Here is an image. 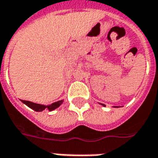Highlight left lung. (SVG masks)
I'll use <instances>...</instances> for the list:
<instances>
[{
	"instance_id": "8db88e82",
	"label": "left lung",
	"mask_w": 158,
	"mask_h": 158,
	"mask_svg": "<svg viewBox=\"0 0 158 158\" xmlns=\"http://www.w3.org/2000/svg\"><path fill=\"white\" fill-rule=\"evenodd\" d=\"M101 105H102L103 106H105V105H104V104H102V103H101Z\"/></svg>"
}]
</instances>
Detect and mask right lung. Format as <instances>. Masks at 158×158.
<instances>
[{"label": "right lung", "mask_w": 158, "mask_h": 158, "mask_svg": "<svg viewBox=\"0 0 158 158\" xmlns=\"http://www.w3.org/2000/svg\"><path fill=\"white\" fill-rule=\"evenodd\" d=\"M23 103H24L26 106H28L30 107L31 109L35 110V112H42L43 110L48 109L49 111H53L56 108H57L58 106L62 105V103L63 102V100L58 101L56 102L52 103L50 105H41V104H37V103H34L32 102H29V101H22Z\"/></svg>", "instance_id": "add662e5"}]
</instances>
